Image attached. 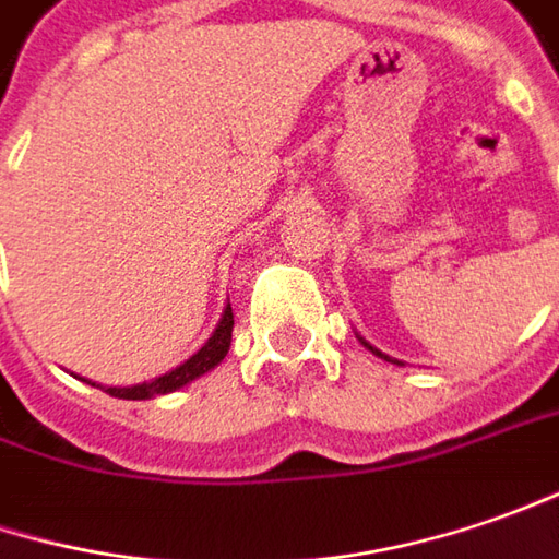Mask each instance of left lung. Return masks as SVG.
Listing matches in <instances>:
<instances>
[{"label": "left lung", "instance_id": "left-lung-1", "mask_svg": "<svg viewBox=\"0 0 559 559\" xmlns=\"http://www.w3.org/2000/svg\"><path fill=\"white\" fill-rule=\"evenodd\" d=\"M358 340H361V337H358ZM361 346H365V349H371V353H374L377 358H383V361H393V365H402L399 358H390V356H386V353H380V349H377V346H371L368 340H361Z\"/></svg>", "mask_w": 559, "mask_h": 559}]
</instances>
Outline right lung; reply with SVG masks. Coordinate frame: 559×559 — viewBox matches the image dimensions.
Returning <instances> with one entry per match:
<instances>
[{
  "instance_id": "right-lung-1",
  "label": "right lung",
  "mask_w": 559,
  "mask_h": 559,
  "mask_svg": "<svg viewBox=\"0 0 559 559\" xmlns=\"http://www.w3.org/2000/svg\"><path fill=\"white\" fill-rule=\"evenodd\" d=\"M231 328H235V316H231V302H228L225 312H222L219 324H216V331H213V337L206 340L194 356L185 358L179 368L154 377V380H147V383H135V386H102V390L110 395H117V399H151V395L176 393V390H182L185 383H191V380H198V377L206 374V371H213L222 358L228 356ZM92 386H95V383H92Z\"/></svg>"
}]
</instances>
